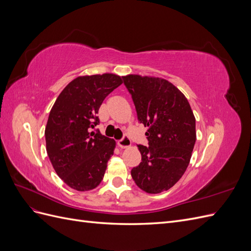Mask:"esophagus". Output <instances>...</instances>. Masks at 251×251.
<instances>
[{
  "mask_svg": "<svg viewBox=\"0 0 251 251\" xmlns=\"http://www.w3.org/2000/svg\"><path fill=\"white\" fill-rule=\"evenodd\" d=\"M131 144H132V142H131L130 138L127 137V136H125V137H124L123 139H120V140L118 141V147H119L120 149H126V148H128V147H131Z\"/></svg>",
  "mask_w": 251,
  "mask_h": 251,
  "instance_id": "1",
  "label": "esophagus"
}]
</instances>
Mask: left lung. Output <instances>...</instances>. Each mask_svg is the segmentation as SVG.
Masks as SVG:
<instances>
[{
	"instance_id": "obj_1",
	"label": "left lung",
	"mask_w": 251,
	"mask_h": 251,
	"mask_svg": "<svg viewBox=\"0 0 251 251\" xmlns=\"http://www.w3.org/2000/svg\"><path fill=\"white\" fill-rule=\"evenodd\" d=\"M125 85L131 93L140 124L148 127L149 147L137 146L141 162L132 178L148 194L173 187L183 176L196 142V118L187 98L161 77L128 74Z\"/></svg>"
}]
</instances>
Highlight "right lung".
Masks as SVG:
<instances>
[{
  "label": "right lung",
  "instance_id": "obj_1",
  "mask_svg": "<svg viewBox=\"0 0 251 251\" xmlns=\"http://www.w3.org/2000/svg\"><path fill=\"white\" fill-rule=\"evenodd\" d=\"M123 82L113 73L81 75L68 83L50 111L45 128L48 157L57 176L78 192L100 184L114 154L115 140L92 130L103 100Z\"/></svg>",
  "mask_w": 251,
  "mask_h": 251
}]
</instances>
